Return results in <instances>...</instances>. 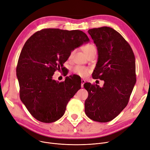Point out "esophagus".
Listing matches in <instances>:
<instances>
[{
	"instance_id": "34e87169",
	"label": "esophagus",
	"mask_w": 150,
	"mask_h": 150,
	"mask_svg": "<svg viewBox=\"0 0 150 150\" xmlns=\"http://www.w3.org/2000/svg\"><path fill=\"white\" fill-rule=\"evenodd\" d=\"M85 80H83V79H82L81 80V88H83V86H84V84L85 83Z\"/></svg>"
}]
</instances>
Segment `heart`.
Masks as SVG:
<instances>
[{
	"instance_id": "heart-1",
	"label": "heart",
	"mask_w": 150,
	"mask_h": 150,
	"mask_svg": "<svg viewBox=\"0 0 150 150\" xmlns=\"http://www.w3.org/2000/svg\"><path fill=\"white\" fill-rule=\"evenodd\" d=\"M83 50L85 54L87 55V56H89L91 54H96L97 53V49L96 46L92 44H86L85 45L83 46ZM75 50H72L71 52L69 57L71 58L72 57V55L74 53ZM90 69L85 67V66H76L73 68V72L78 75V76H80L81 77H86L88 75V74L90 72Z\"/></svg>"
}]
</instances>
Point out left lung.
Masks as SVG:
<instances>
[{
  "mask_svg": "<svg viewBox=\"0 0 150 150\" xmlns=\"http://www.w3.org/2000/svg\"><path fill=\"white\" fill-rule=\"evenodd\" d=\"M88 33L98 54L92 77L105 83L102 88L84 84L88 92L84 111L91 120L105 123L113 120L128 103L136 82L135 57L128 42L114 29L103 27Z\"/></svg>",
  "mask_w": 150,
  "mask_h": 150,
  "instance_id": "obj_1",
  "label": "left lung"
}]
</instances>
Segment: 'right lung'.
Wrapping results in <instances>:
<instances>
[{
  "label": "right lung",
  "mask_w": 150,
  "mask_h": 150,
  "mask_svg": "<svg viewBox=\"0 0 150 150\" xmlns=\"http://www.w3.org/2000/svg\"><path fill=\"white\" fill-rule=\"evenodd\" d=\"M89 41L81 30L45 28L31 36L23 45L16 68L20 98L38 121L52 123L64 115L68 102L81 88L75 75L65 81L52 79L54 72L62 70L72 50Z\"/></svg>",
  "instance_id": "obj_1"
}]
</instances>
